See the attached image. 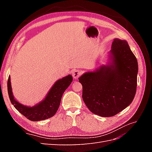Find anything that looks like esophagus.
Masks as SVG:
<instances>
[{"mask_svg": "<svg viewBox=\"0 0 152 152\" xmlns=\"http://www.w3.org/2000/svg\"><path fill=\"white\" fill-rule=\"evenodd\" d=\"M81 74H82V72L80 70H75L74 71H73L72 72V76L75 79H77L81 75Z\"/></svg>", "mask_w": 152, "mask_h": 152, "instance_id": "1", "label": "esophagus"}]
</instances>
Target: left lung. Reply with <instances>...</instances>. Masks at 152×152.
Masks as SVG:
<instances>
[{
  "label": "left lung",
  "instance_id": "8db88e82",
  "mask_svg": "<svg viewBox=\"0 0 152 152\" xmlns=\"http://www.w3.org/2000/svg\"><path fill=\"white\" fill-rule=\"evenodd\" d=\"M110 52L113 65L102 66L79 78L87 107L92 113L104 117L115 115L128 107L137 87V61L128 43L114 39Z\"/></svg>",
  "mask_w": 152,
  "mask_h": 152
}]
</instances>
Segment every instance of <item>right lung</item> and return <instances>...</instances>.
Here are the masks:
<instances>
[{"mask_svg": "<svg viewBox=\"0 0 152 152\" xmlns=\"http://www.w3.org/2000/svg\"><path fill=\"white\" fill-rule=\"evenodd\" d=\"M72 80V77L70 75L58 80L50 89L44 101L33 107H28L22 105L14 99L10 77H9L7 80L9 97L15 108L28 120L35 122L45 120L56 114L60 104L63 94L70 85Z\"/></svg>", "mask_w": 152, "mask_h": 152, "instance_id": "1", "label": "right lung"}]
</instances>
